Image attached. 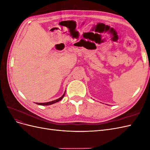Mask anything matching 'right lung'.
I'll return each mask as SVG.
<instances>
[{"instance_id": "1", "label": "right lung", "mask_w": 150, "mask_h": 150, "mask_svg": "<svg viewBox=\"0 0 150 150\" xmlns=\"http://www.w3.org/2000/svg\"><path fill=\"white\" fill-rule=\"evenodd\" d=\"M65 93H66V91L64 92V94L62 95V96L61 97V98H58V99H56V100H54V101H50V102H47V103H35V104H38V105H42V106H47V105H51V104H54V103H57V102H59V101H60L61 99L64 98V95H65Z\"/></svg>"}]
</instances>
